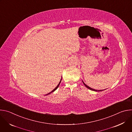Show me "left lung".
<instances>
[{
  "instance_id": "left-lung-1",
  "label": "left lung",
  "mask_w": 132,
  "mask_h": 132,
  "mask_svg": "<svg viewBox=\"0 0 132 132\" xmlns=\"http://www.w3.org/2000/svg\"><path fill=\"white\" fill-rule=\"evenodd\" d=\"M82 82H83V84H84V85L87 88H88L89 89H90V90H92V91H103V90H95V89H92V88H90V87H89V86H88L87 85H86L84 82V81H82Z\"/></svg>"
}]
</instances>
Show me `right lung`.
<instances>
[{
  "instance_id": "add662e5",
  "label": "right lung",
  "mask_w": 132,
  "mask_h": 132,
  "mask_svg": "<svg viewBox=\"0 0 132 132\" xmlns=\"http://www.w3.org/2000/svg\"><path fill=\"white\" fill-rule=\"evenodd\" d=\"M61 80H62V79H61V81H60V82H59V85H57V87H56V88H55V89H54V90H52V91H51V92H50V93H48V94H47V95H49V94H50V93H52V92H54V91H55V90H56V89H57V88H58V87H59V86H60V83H61Z\"/></svg>"
}]
</instances>
